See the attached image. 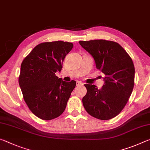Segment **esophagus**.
Listing matches in <instances>:
<instances>
[{
	"label": "esophagus",
	"mask_w": 150,
	"mask_h": 150,
	"mask_svg": "<svg viewBox=\"0 0 150 150\" xmlns=\"http://www.w3.org/2000/svg\"><path fill=\"white\" fill-rule=\"evenodd\" d=\"M76 85H77V87H79V86H83V83L82 82H80V81H77V83H76Z\"/></svg>",
	"instance_id": "1"
}]
</instances>
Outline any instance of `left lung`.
Masks as SVG:
<instances>
[{
    "instance_id": "left-lung-1",
    "label": "left lung",
    "mask_w": 150,
    "mask_h": 150,
    "mask_svg": "<svg viewBox=\"0 0 150 150\" xmlns=\"http://www.w3.org/2000/svg\"><path fill=\"white\" fill-rule=\"evenodd\" d=\"M79 42L92 55L96 69L105 74V83L100 89L85 84L87 94L83 98V105L91 116L110 120L122 110L132 93L135 75L132 60L115 42L95 40Z\"/></svg>"
}]
</instances>
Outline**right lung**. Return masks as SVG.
<instances>
[{"label": "right lung", "instance_id": "obj_1", "mask_svg": "<svg viewBox=\"0 0 150 150\" xmlns=\"http://www.w3.org/2000/svg\"><path fill=\"white\" fill-rule=\"evenodd\" d=\"M73 47L67 42L41 43L22 63L18 82L24 100L32 112L42 120L62 115L75 87L76 81L66 82L55 75Z\"/></svg>", "mask_w": 150, "mask_h": 150}]
</instances>
